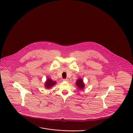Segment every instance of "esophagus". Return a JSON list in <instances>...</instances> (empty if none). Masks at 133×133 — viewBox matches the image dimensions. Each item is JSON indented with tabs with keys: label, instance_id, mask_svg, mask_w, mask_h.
<instances>
[{
	"label": "esophagus",
	"instance_id": "obj_1",
	"mask_svg": "<svg viewBox=\"0 0 133 133\" xmlns=\"http://www.w3.org/2000/svg\"><path fill=\"white\" fill-rule=\"evenodd\" d=\"M63 80L64 81H66V82H68V81H69V79H63Z\"/></svg>",
	"mask_w": 133,
	"mask_h": 133
}]
</instances>
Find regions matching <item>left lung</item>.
<instances>
[{"label":"left lung","instance_id":"1","mask_svg":"<svg viewBox=\"0 0 133 133\" xmlns=\"http://www.w3.org/2000/svg\"><path fill=\"white\" fill-rule=\"evenodd\" d=\"M76 85L77 87L79 88L80 89H83V88H84V84L83 82V80L82 79L79 78L77 80V82H76Z\"/></svg>","mask_w":133,"mask_h":133}]
</instances>
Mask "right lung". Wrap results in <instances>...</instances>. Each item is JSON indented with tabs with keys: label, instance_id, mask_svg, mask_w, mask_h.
I'll return each mask as SVG.
<instances>
[{
	"label": "right lung",
	"instance_id": "add662e5",
	"mask_svg": "<svg viewBox=\"0 0 133 133\" xmlns=\"http://www.w3.org/2000/svg\"><path fill=\"white\" fill-rule=\"evenodd\" d=\"M56 81H53L50 78H47L46 81H45V83L44 87L46 89H49L52 87L53 85H54L56 84Z\"/></svg>",
	"mask_w": 133,
	"mask_h": 133
}]
</instances>
